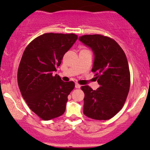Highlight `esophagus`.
<instances>
[{"label": "esophagus", "mask_w": 150, "mask_h": 150, "mask_svg": "<svg viewBox=\"0 0 150 150\" xmlns=\"http://www.w3.org/2000/svg\"><path fill=\"white\" fill-rule=\"evenodd\" d=\"M81 87V85H79L78 83H75V88H80Z\"/></svg>", "instance_id": "obj_1"}]
</instances>
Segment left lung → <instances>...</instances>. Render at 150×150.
Instances as JSON below:
<instances>
[{"instance_id":"left-lung-1","label":"left lung","mask_w":150,"mask_h":150,"mask_svg":"<svg viewBox=\"0 0 150 150\" xmlns=\"http://www.w3.org/2000/svg\"><path fill=\"white\" fill-rule=\"evenodd\" d=\"M79 40L89 47L94 56L91 71L100 87L93 90L81 87L85 93L83 113L90 118L106 120L122 109L130 88L131 77L126 56L121 47L110 38L86 35Z\"/></svg>"}]
</instances>
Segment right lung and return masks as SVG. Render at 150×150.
Masks as SVG:
<instances>
[{"label":"right lung","instance_id":"right-lung-1","mask_svg":"<svg viewBox=\"0 0 150 150\" xmlns=\"http://www.w3.org/2000/svg\"><path fill=\"white\" fill-rule=\"evenodd\" d=\"M77 39L75 34L45 33L24 51L18 69V85L30 110L43 120L58 117L65 111L67 96L75 83L64 82L54 73Z\"/></svg>","mask_w":150,"mask_h":150}]
</instances>
